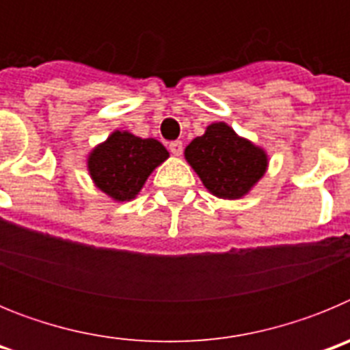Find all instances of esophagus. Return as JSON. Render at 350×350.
Instances as JSON below:
<instances>
[{
  "label": "esophagus",
  "instance_id": "obj_1",
  "mask_svg": "<svg viewBox=\"0 0 350 350\" xmlns=\"http://www.w3.org/2000/svg\"><path fill=\"white\" fill-rule=\"evenodd\" d=\"M182 150H184V145H182L180 140H175L170 144V152H172L173 156H180Z\"/></svg>",
  "mask_w": 350,
  "mask_h": 350
}]
</instances>
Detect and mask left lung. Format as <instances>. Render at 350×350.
I'll return each instance as SVG.
<instances>
[{"label":"left lung","instance_id":"left-lung-1","mask_svg":"<svg viewBox=\"0 0 350 350\" xmlns=\"http://www.w3.org/2000/svg\"><path fill=\"white\" fill-rule=\"evenodd\" d=\"M185 161L196 172L210 194L222 200H240L265 177L267 150L240 137L230 124L212 122L202 137L184 150Z\"/></svg>","mask_w":350,"mask_h":350}]
</instances>
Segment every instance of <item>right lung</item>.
<instances>
[{"label":"right lung","mask_w":350,"mask_h":350,"mask_svg":"<svg viewBox=\"0 0 350 350\" xmlns=\"http://www.w3.org/2000/svg\"><path fill=\"white\" fill-rule=\"evenodd\" d=\"M168 157L161 142L116 129L88 154V172L92 184L113 202H131Z\"/></svg>","instance_id":"1"}]
</instances>
